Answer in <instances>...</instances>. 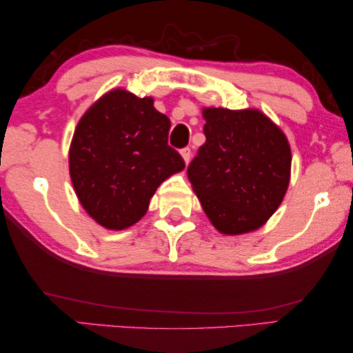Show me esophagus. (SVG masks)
Instances as JSON below:
<instances>
[{
    "label": "esophagus",
    "instance_id": "esophagus-1",
    "mask_svg": "<svg viewBox=\"0 0 353 353\" xmlns=\"http://www.w3.org/2000/svg\"><path fill=\"white\" fill-rule=\"evenodd\" d=\"M180 153H181V158L184 159V163L189 164V159H190V148H188V147L183 148Z\"/></svg>",
    "mask_w": 353,
    "mask_h": 353
}]
</instances>
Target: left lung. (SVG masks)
Returning a JSON list of instances; mask_svg holds the SVG:
<instances>
[{
  "label": "left lung",
  "mask_w": 353,
  "mask_h": 353,
  "mask_svg": "<svg viewBox=\"0 0 353 353\" xmlns=\"http://www.w3.org/2000/svg\"><path fill=\"white\" fill-rule=\"evenodd\" d=\"M206 142L188 178L219 233L261 228L279 210L291 180L288 137L259 109L203 108Z\"/></svg>",
  "instance_id": "1"
}]
</instances>
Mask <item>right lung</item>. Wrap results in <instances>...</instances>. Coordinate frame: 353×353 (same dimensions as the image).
Wrapping results in <instances>:
<instances>
[{"label": "right lung", "mask_w": 353, "mask_h": 353, "mask_svg": "<svg viewBox=\"0 0 353 353\" xmlns=\"http://www.w3.org/2000/svg\"><path fill=\"white\" fill-rule=\"evenodd\" d=\"M152 97L112 89L74 128L68 169L81 206L108 230H125L145 216L159 184L184 169L167 143L170 120Z\"/></svg>", "instance_id": "add662e5"}]
</instances>
